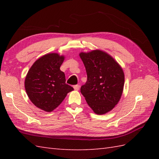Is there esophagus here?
<instances>
[{
	"label": "esophagus",
	"mask_w": 159,
	"mask_h": 159,
	"mask_svg": "<svg viewBox=\"0 0 159 159\" xmlns=\"http://www.w3.org/2000/svg\"><path fill=\"white\" fill-rule=\"evenodd\" d=\"M79 88H80V86L79 85H76L74 86V90H76V91L79 90Z\"/></svg>",
	"instance_id": "esophagus-1"
}]
</instances>
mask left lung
<instances>
[{"instance_id": "8db88e82", "label": "left lung", "mask_w": 159, "mask_h": 159, "mask_svg": "<svg viewBox=\"0 0 159 159\" xmlns=\"http://www.w3.org/2000/svg\"><path fill=\"white\" fill-rule=\"evenodd\" d=\"M85 67L87 80L80 92L93 112L105 114L119 102L124 85L121 66L109 54L101 50L79 53Z\"/></svg>"}]
</instances>
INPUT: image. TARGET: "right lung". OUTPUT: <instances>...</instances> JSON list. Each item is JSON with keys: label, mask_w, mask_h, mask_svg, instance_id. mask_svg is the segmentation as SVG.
<instances>
[{"label": "right lung", "mask_w": 159, "mask_h": 159, "mask_svg": "<svg viewBox=\"0 0 159 159\" xmlns=\"http://www.w3.org/2000/svg\"><path fill=\"white\" fill-rule=\"evenodd\" d=\"M65 57L56 52L43 55L33 64L25 80L26 92L32 103L46 112H52L74 90L66 83L60 67Z\"/></svg>", "instance_id": "1"}]
</instances>
